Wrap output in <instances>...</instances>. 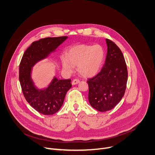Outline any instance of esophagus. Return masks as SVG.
I'll return each instance as SVG.
<instances>
[{
    "label": "esophagus",
    "instance_id": "34e87169",
    "mask_svg": "<svg viewBox=\"0 0 155 155\" xmlns=\"http://www.w3.org/2000/svg\"><path fill=\"white\" fill-rule=\"evenodd\" d=\"M79 82H80V80H79L78 79H74V80L72 81V85H75V84H78Z\"/></svg>",
    "mask_w": 155,
    "mask_h": 155
}]
</instances>
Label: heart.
Segmentation results:
<instances>
[{"label":"heart","instance_id":"obj_1","mask_svg":"<svg viewBox=\"0 0 155 155\" xmlns=\"http://www.w3.org/2000/svg\"><path fill=\"white\" fill-rule=\"evenodd\" d=\"M105 52L99 45H78L70 48L67 58L62 59V68L71 72L73 65L77 66L78 73L85 78L96 76L104 62Z\"/></svg>","mask_w":155,"mask_h":155}]
</instances>
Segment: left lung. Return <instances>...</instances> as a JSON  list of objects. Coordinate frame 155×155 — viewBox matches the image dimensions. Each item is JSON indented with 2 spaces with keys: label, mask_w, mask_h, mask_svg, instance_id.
<instances>
[{
  "label": "left lung",
  "mask_w": 155,
  "mask_h": 155,
  "mask_svg": "<svg viewBox=\"0 0 155 155\" xmlns=\"http://www.w3.org/2000/svg\"><path fill=\"white\" fill-rule=\"evenodd\" d=\"M107 53L101 72L88 79V100L99 112L114 108L123 97L127 81V70L123 54L115 43L105 39Z\"/></svg>",
  "instance_id": "obj_1"
}]
</instances>
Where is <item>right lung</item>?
Wrapping results in <instances>:
<instances>
[{"label":"right lung","mask_w":155,"mask_h":155,"mask_svg":"<svg viewBox=\"0 0 155 155\" xmlns=\"http://www.w3.org/2000/svg\"><path fill=\"white\" fill-rule=\"evenodd\" d=\"M68 37H47L34 41L26 50L20 62L19 80L27 102L39 113L56 114L63 104L66 93L72 87L71 80H59L55 76L45 87L39 89L32 78V68L47 58Z\"/></svg>","instance_id":"obj_1"}]
</instances>
